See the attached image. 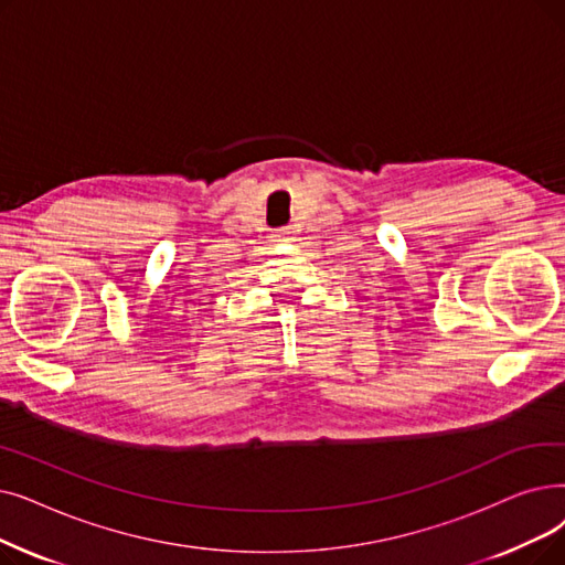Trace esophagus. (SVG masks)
Here are the masks:
<instances>
[{
	"label": "esophagus",
	"instance_id": "34e87169",
	"mask_svg": "<svg viewBox=\"0 0 565 565\" xmlns=\"http://www.w3.org/2000/svg\"><path fill=\"white\" fill-rule=\"evenodd\" d=\"M288 235H290V228L286 226V228H277V231H273V242H284V239H288Z\"/></svg>",
	"mask_w": 565,
	"mask_h": 565
}]
</instances>
